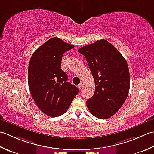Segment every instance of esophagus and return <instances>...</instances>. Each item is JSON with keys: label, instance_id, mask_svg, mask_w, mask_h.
I'll return each instance as SVG.
<instances>
[{"label": "esophagus", "instance_id": "1", "mask_svg": "<svg viewBox=\"0 0 154 154\" xmlns=\"http://www.w3.org/2000/svg\"><path fill=\"white\" fill-rule=\"evenodd\" d=\"M82 87V83L79 84H78V88H79V89H81Z\"/></svg>", "mask_w": 154, "mask_h": 154}]
</instances>
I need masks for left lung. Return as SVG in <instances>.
<instances>
[{
    "label": "left lung",
    "instance_id": "1",
    "mask_svg": "<svg viewBox=\"0 0 154 154\" xmlns=\"http://www.w3.org/2000/svg\"><path fill=\"white\" fill-rule=\"evenodd\" d=\"M78 52L87 60L95 83V92L86 101L91 114L107 119L116 113L130 90V72L125 59L106 40L81 47Z\"/></svg>",
    "mask_w": 154,
    "mask_h": 154
}]
</instances>
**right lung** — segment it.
<instances>
[{
  "instance_id": "obj_1",
  "label": "right lung",
  "mask_w": 154,
  "mask_h": 154,
  "mask_svg": "<svg viewBox=\"0 0 154 154\" xmlns=\"http://www.w3.org/2000/svg\"><path fill=\"white\" fill-rule=\"evenodd\" d=\"M74 45L57 37L47 40L31 56L28 69V82L34 102L40 110L51 117L67 112L79 92L67 82V74L60 64L64 53Z\"/></svg>"
}]
</instances>
